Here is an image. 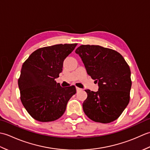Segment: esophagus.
Segmentation results:
<instances>
[{
  "mask_svg": "<svg viewBox=\"0 0 150 150\" xmlns=\"http://www.w3.org/2000/svg\"><path fill=\"white\" fill-rule=\"evenodd\" d=\"M76 90H77V91H79L81 90V88H79V87H76Z\"/></svg>",
  "mask_w": 150,
  "mask_h": 150,
  "instance_id": "obj_1",
  "label": "esophagus"
}]
</instances>
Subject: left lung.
I'll list each match as a JSON object with an SVG mask.
<instances>
[{
	"mask_svg": "<svg viewBox=\"0 0 150 150\" xmlns=\"http://www.w3.org/2000/svg\"><path fill=\"white\" fill-rule=\"evenodd\" d=\"M75 53L98 86L97 92L85 90L88 94L82 104L85 114L97 122L115 120L129 102L132 80L128 64L119 52L100 46L81 45Z\"/></svg>",
	"mask_w": 150,
	"mask_h": 150,
	"instance_id": "left-lung-1",
	"label": "left lung"
}]
</instances>
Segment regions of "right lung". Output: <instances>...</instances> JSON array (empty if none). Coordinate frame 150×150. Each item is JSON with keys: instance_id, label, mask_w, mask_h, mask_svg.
Instances as JSON below:
<instances>
[{"instance_id": "obj_1", "label": "right lung", "mask_w": 150, "mask_h": 150, "mask_svg": "<svg viewBox=\"0 0 150 150\" xmlns=\"http://www.w3.org/2000/svg\"><path fill=\"white\" fill-rule=\"evenodd\" d=\"M77 45L60 44L41 47L22 64L18 80L21 100L34 119L51 122L59 119L76 93L74 86L61 87L55 79L62 71L64 60Z\"/></svg>"}]
</instances>
